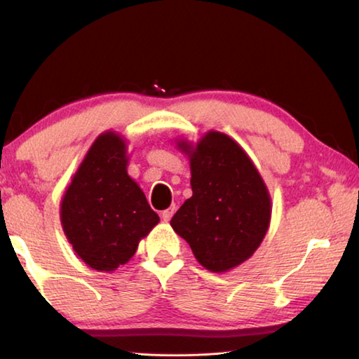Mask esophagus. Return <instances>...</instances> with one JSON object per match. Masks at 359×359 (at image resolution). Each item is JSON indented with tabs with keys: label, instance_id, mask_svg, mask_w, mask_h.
<instances>
[{
	"label": "esophagus",
	"instance_id": "1",
	"mask_svg": "<svg viewBox=\"0 0 359 359\" xmlns=\"http://www.w3.org/2000/svg\"><path fill=\"white\" fill-rule=\"evenodd\" d=\"M174 212H175V205H172V208H169V209H166V210H163V212H161L163 220H165V222L171 220L172 215H174Z\"/></svg>",
	"mask_w": 359,
	"mask_h": 359
}]
</instances>
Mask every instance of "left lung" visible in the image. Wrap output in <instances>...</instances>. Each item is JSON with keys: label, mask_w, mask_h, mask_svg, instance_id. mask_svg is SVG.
Segmentation results:
<instances>
[{"label": "left lung", "mask_w": 359, "mask_h": 359, "mask_svg": "<svg viewBox=\"0 0 359 359\" xmlns=\"http://www.w3.org/2000/svg\"><path fill=\"white\" fill-rule=\"evenodd\" d=\"M190 154L193 196L171 220L205 269L224 272L244 263L264 239L271 198L253 163L233 139L210 131Z\"/></svg>", "instance_id": "1"}]
</instances>
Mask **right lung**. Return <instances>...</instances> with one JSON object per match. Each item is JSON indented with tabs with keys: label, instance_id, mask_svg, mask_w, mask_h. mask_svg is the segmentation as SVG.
Listing matches in <instances>:
<instances>
[{
	"label": "right lung",
	"instance_id": "obj_1",
	"mask_svg": "<svg viewBox=\"0 0 359 359\" xmlns=\"http://www.w3.org/2000/svg\"><path fill=\"white\" fill-rule=\"evenodd\" d=\"M125 141L114 133L96 139L62 203V223L72 248L96 271H114L137 250L160 222L126 172Z\"/></svg>",
	"mask_w": 359,
	"mask_h": 359
}]
</instances>
